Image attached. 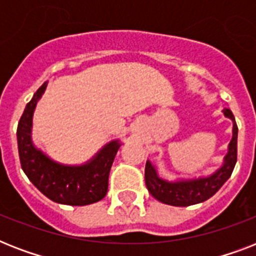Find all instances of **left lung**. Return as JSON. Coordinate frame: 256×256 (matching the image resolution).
<instances>
[{"label": "left lung", "mask_w": 256, "mask_h": 256, "mask_svg": "<svg viewBox=\"0 0 256 256\" xmlns=\"http://www.w3.org/2000/svg\"><path fill=\"white\" fill-rule=\"evenodd\" d=\"M223 114L232 120V138L228 144L227 154L223 158L222 166L212 174L192 179H176L168 180L158 175L156 166L148 160L144 168V182L148 192L160 202L170 206L186 207L204 202L211 198L227 179L232 174L236 164V148H238V126L230 108H224Z\"/></svg>", "instance_id": "obj_1"}]
</instances>
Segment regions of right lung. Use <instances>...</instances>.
<instances>
[{
	"mask_svg": "<svg viewBox=\"0 0 256 256\" xmlns=\"http://www.w3.org/2000/svg\"><path fill=\"white\" fill-rule=\"evenodd\" d=\"M48 82L34 92L18 122L17 142L22 170L30 182L53 202L69 206L98 202L108 194V172L120 142H108L84 164H62L49 158L36 148L32 140L34 110Z\"/></svg>",
	"mask_w": 256,
	"mask_h": 256,
	"instance_id": "right-lung-1",
	"label": "right lung"
}]
</instances>
